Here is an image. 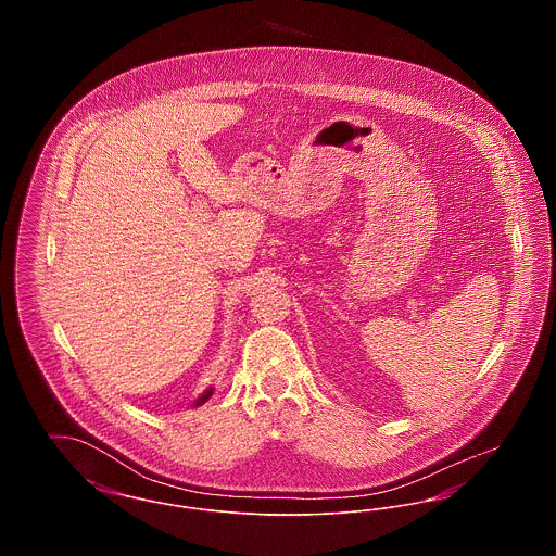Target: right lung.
<instances>
[{
	"label": "right lung",
	"mask_w": 556,
	"mask_h": 556,
	"mask_svg": "<svg viewBox=\"0 0 556 556\" xmlns=\"http://www.w3.org/2000/svg\"><path fill=\"white\" fill-rule=\"evenodd\" d=\"M212 396V390H208V392H206V394H204V396L200 397V400H198V404H202V402H206V400H208V397Z\"/></svg>",
	"instance_id": "right-lung-1"
}]
</instances>
